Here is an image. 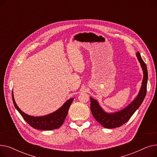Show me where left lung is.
I'll return each mask as SVG.
<instances>
[{"instance_id":"8db88e82","label":"left lung","mask_w":157,"mask_h":157,"mask_svg":"<svg viewBox=\"0 0 157 157\" xmlns=\"http://www.w3.org/2000/svg\"><path fill=\"white\" fill-rule=\"evenodd\" d=\"M136 56L143 71V79L138 95L128 105L118 112L108 113L103 110L97 101L90 97V109H91L93 116L104 128H117L124 124L129 120L144 99L147 92V70L146 65L143 60L139 52H137Z\"/></svg>"}]
</instances>
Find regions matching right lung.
<instances>
[{"instance_id": "right-lung-1", "label": "right lung", "mask_w": 157, "mask_h": 157, "mask_svg": "<svg viewBox=\"0 0 157 157\" xmlns=\"http://www.w3.org/2000/svg\"><path fill=\"white\" fill-rule=\"evenodd\" d=\"M12 98L14 105L21 115L23 118L34 128L43 130H52L59 128L62 124L67 115L69 109L73 101V98H69L63 105L56 111L42 117L30 116L23 113L16 104L13 92H12Z\"/></svg>"}]
</instances>
